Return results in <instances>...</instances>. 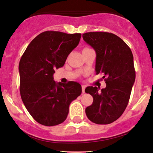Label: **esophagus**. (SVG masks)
Wrapping results in <instances>:
<instances>
[{
	"mask_svg": "<svg viewBox=\"0 0 153 153\" xmlns=\"http://www.w3.org/2000/svg\"><path fill=\"white\" fill-rule=\"evenodd\" d=\"M85 85H82V93H85Z\"/></svg>",
	"mask_w": 153,
	"mask_h": 153,
	"instance_id": "obj_1",
	"label": "esophagus"
}]
</instances>
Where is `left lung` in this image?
I'll return each mask as SVG.
<instances>
[{
	"label": "left lung",
	"instance_id": "8db88e82",
	"mask_svg": "<svg viewBox=\"0 0 153 153\" xmlns=\"http://www.w3.org/2000/svg\"><path fill=\"white\" fill-rule=\"evenodd\" d=\"M82 38L94 49L96 75H103L106 83L101 92L96 86L85 88V92L94 98L85 114L95 124H111L122 116L130 98L135 80L132 52L122 39L112 33L88 32Z\"/></svg>",
	"mask_w": 153,
	"mask_h": 153
}]
</instances>
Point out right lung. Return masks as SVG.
I'll return each instance as SVG.
<instances>
[{"label": "right lung", "mask_w": 153, "mask_h": 153, "mask_svg": "<svg viewBox=\"0 0 153 153\" xmlns=\"http://www.w3.org/2000/svg\"><path fill=\"white\" fill-rule=\"evenodd\" d=\"M80 38L81 34L44 31L31 42L20 59L21 97L31 117L42 125L62 123L71 103L81 94L78 82H56L53 78L54 69L64 65Z\"/></svg>", "instance_id": "obj_1"}]
</instances>
